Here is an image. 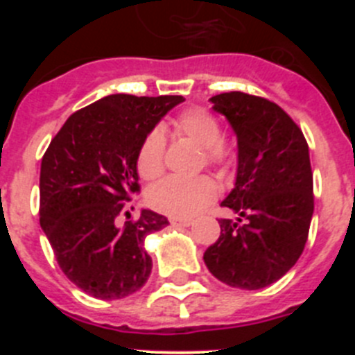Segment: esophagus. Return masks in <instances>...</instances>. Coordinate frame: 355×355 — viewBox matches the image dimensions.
Here are the masks:
<instances>
[{
  "label": "esophagus",
  "mask_w": 355,
  "mask_h": 355,
  "mask_svg": "<svg viewBox=\"0 0 355 355\" xmlns=\"http://www.w3.org/2000/svg\"><path fill=\"white\" fill-rule=\"evenodd\" d=\"M171 224L175 225V227H190L192 220L190 218H171Z\"/></svg>",
  "instance_id": "1"
}]
</instances>
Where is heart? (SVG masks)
Instances as JSON below:
<instances>
[{"label": "heart", "mask_w": 355, "mask_h": 355, "mask_svg": "<svg viewBox=\"0 0 355 355\" xmlns=\"http://www.w3.org/2000/svg\"><path fill=\"white\" fill-rule=\"evenodd\" d=\"M175 131L205 149L208 165L225 168L229 163V149L222 142V126L218 119L205 108H188L174 121ZM165 168V137L162 131L150 130L140 142L137 153V171L140 178L153 181ZM149 202L156 211L172 218H190L200 209L211 205L216 197V187L208 175L193 180L165 178L150 188Z\"/></svg>", "instance_id": "b5f03b06"}]
</instances>
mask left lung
Returning <instances> with one entry per match:
<instances>
[{
  "label": "left lung",
  "mask_w": 355,
  "mask_h": 355,
  "mask_svg": "<svg viewBox=\"0 0 355 355\" xmlns=\"http://www.w3.org/2000/svg\"><path fill=\"white\" fill-rule=\"evenodd\" d=\"M238 139V172L222 206L237 222L220 218V236L205 252L208 270L227 286L261 290L300 258L315 197L309 147L302 130L274 101L245 92L211 97Z\"/></svg>",
  "instance_id": "1"
}]
</instances>
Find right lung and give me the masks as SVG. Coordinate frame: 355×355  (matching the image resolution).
Instances as JSON below:
<instances>
[{
	"label": "right lung",
	"mask_w": 355,
	"mask_h": 355,
	"mask_svg": "<svg viewBox=\"0 0 355 355\" xmlns=\"http://www.w3.org/2000/svg\"><path fill=\"white\" fill-rule=\"evenodd\" d=\"M181 101L112 94L74 112L44 153L40 227L69 281L96 299H124L149 279L144 240L168 220L150 209L124 225L117 218L140 192V142Z\"/></svg>",
	"instance_id": "right-lung-1"
}]
</instances>
